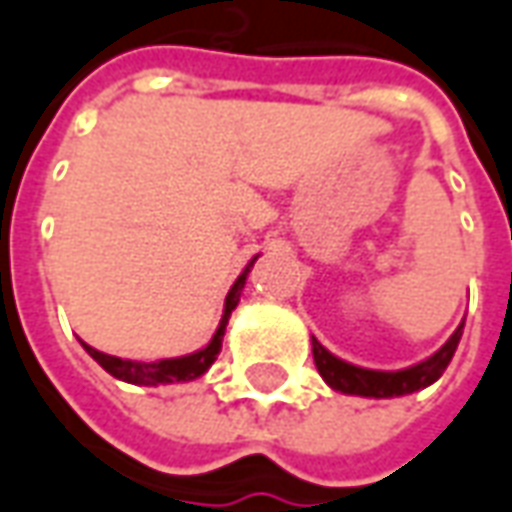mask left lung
<instances>
[{
  "mask_svg": "<svg viewBox=\"0 0 512 512\" xmlns=\"http://www.w3.org/2000/svg\"><path fill=\"white\" fill-rule=\"evenodd\" d=\"M462 328H465V320L459 323V328L450 334L448 343L442 345L436 354H431L428 360L416 362L411 368H402V371H371V368L351 365V362L334 357L328 348H323L317 343V337H311V354H314V365H317L320 377L326 379L328 388H334L340 394L374 399L405 397V394L428 388L445 374L448 362L453 360V351L462 340Z\"/></svg>",
  "mask_w": 512,
  "mask_h": 512,
  "instance_id": "left-lung-1",
  "label": "left lung"
}]
</instances>
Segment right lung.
<instances>
[{
    "label": "right lung",
    "mask_w": 512,
    "mask_h": 512,
    "mask_svg": "<svg viewBox=\"0 0 512 512\" xmlns=\"http://www.w3.org/2000/svg\"><path fill=\"white\" fill-rule=\"evenodd\" d=\"M257 257L249 260V266L240 272V277L232 283V289L226 294V303H223V317L218 331L212 334V340L203 345L201 351L195 354H186V357H175V360H155V362H138V360H121V357H113V354H104V351H96L93 345H84V351L93 357V360L107 371L113 374L115 379L121 382H130V385H169V382H189V379H198L201 374L209 371V365L218 360L221 354L223 334H226V323L232 317V311L240 303V291L246 286V277L252 272Z\"/></svg>",
    "instance_id": "right-lung-1"
}]
</instances>
